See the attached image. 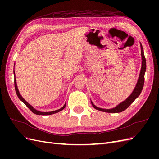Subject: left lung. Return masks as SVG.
<instances>
[{"label": "left lung", "instance_id": "1", "mask_svg": "<svg viewBox=\"0 0 159 159\" xmlns=\"http://www.w3.org/2000/svg\"><path fill=\"white\" fill-rule=\"evenodd\" d=\"M141 57H142V65H141V69L140 71V74H139V79L137 82L135 88H134V90L131 94L130 95L129 97L121 103H120L119 105H117L116 107H115L111 109H103L100 108L93 103V102L91 101V103L92 104L93 107L97 110L101 111L103 112H106V113H120L123 111L124 110H125L127 108L129 107V105H131L134 100H135L139 95L141 94V91L143 88L144 85V81H145V74L146 71V59L145 55H144V52L142 44H141Z\"/></svg>", "mask_w": 159, "mask_h": 159}]
</instances>
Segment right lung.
<instances>
[{
  "instance_id": "right-lung-1",
  "label": "right lung",
  "mask_w": 159,
  "mask_h": 159,
  "mask_svg": "<svg viewBox=\"0 0 159 159\" xmlns=\"http://www.w3.org/2000/svg\"><path fill=\"white\" fill-rule=\"evenodd\" d=\"M14 87H15V90H16V93L17 94V96L18 97V98L20 99L22 102L25 103L26 106L30 109V110L31 111L32 113H34V114H36V115H52V114H54V113H58L60 111H61V110H63L65 107H66V103H65L63 107H62L61 108L57 109V110H55V111H49V112H42V111H39L36 110V109L34 108L31 105H30L29 103H28L24 99L22 95H20V92H19V91L18 89V87H17V84H16V79H15V73H14Z\"/></svg>"
}]
</instances>
